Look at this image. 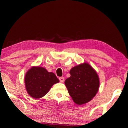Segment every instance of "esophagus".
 I'll list each match as a JSON object with an SVG mask.
<instances>
[{
    "label": "esophagus",
    "instance_id": "esophagus-1",
    "mask_svg": "<svg viewBox=\"0 0 128 128\" xmlns=\"http://www.w3.org/2000/svg\"><path fill=\"white\" fill-rule=\"evenodd\" d=\"M59 80H60V82H61V83H63L64 81V77H60V78H59Z\"/></svg>",
    "mask_w": 128,
    "mask_h": 128
}]
</instances>
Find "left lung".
I'll return each instance as SVG.
<instances>
[{"label": "left lung", "mask_w": 128, "mask_h": 128, "mask_svg": "<svg viewBox=\"0 0 128 128\" xmlns=\"http://www.w3.org/2000/svg\"><path fill=\"white\" fill-rule=\"evenodd\" d=\"M70 74L64 84L73 101L78 105L89 102L99 88L97 72L88 64L84 63L72 68Z\"/></svg>", "instance_id": "obj_1"}]
</instances>
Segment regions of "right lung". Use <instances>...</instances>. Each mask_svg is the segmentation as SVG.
Returning <instances> with one entry per match:
<instances>
[{
  "instance_id": "right-lung-1",
  "label": "right lung",
  "mask_w": 128,
  "mask_h": 128,
  "mask_svg": "<svg viewBox=\"0 0 128 128\" xmlns=\"http://www.w3.org/2000/svg\"><path fill=\"white\" fill-rule=\"evenodd\" d=\"M24 82L28 94L37 99L48 93L52 86L59 80L54 73L48 72L44 68L34 66L26 73Z\"/></svg>"
}]
</instances>
